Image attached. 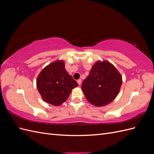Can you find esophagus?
I'll list each match as a JSON object with an SVG mask.
<instances>
[{"label":"esophagus","instance_id":"34e87169","mask_svg":"<svg viewBox=\"0 0 154 154\" xmlns=\"http://www.w3.org/2000/svg\"><path fill=\"white\" fill-rule=\"evenodd\" d=\"M77 82L78 83V85H80L81 83H82V80H81V79H79V80H78Z\"/></svg>","mask_w":154,"mask_h":154}]
</instances>
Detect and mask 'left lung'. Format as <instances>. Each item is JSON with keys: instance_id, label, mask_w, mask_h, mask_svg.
<instances>
[{"instance_id": "obj_1", "label": "left lung", "mask_w": 154, "mask_h": 154, "mask_svg": "<svg viewBox=\"0 0 154 154\" xmlns=\"http://www.w3.org/2000/svg\"><path fill=\"white\" fill-rule=\"evenodd\" d=\"M122 78L110 63L97 62L83 80L82 88L86 99L97 106L110 103L118 94Z\"/></svg>"}]
</instances>
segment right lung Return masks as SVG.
Segmentation results:
<instances>
[{
    "label": "right lung",
    "mask_w": 154,
    "mask_h": 154,
    "mask_svg": "<svg viewBox=\"0 0 154 154\" xmlns=\"http://www.w3.org/2000/svg\"><path fill=\"white\" fill-rule=\"evenodd\" d=\"M78 83L65 69L63 61H56L45 67L37 78L36 86L43 100L55 106L66 101Z\"/></svg>",
    "instance_id": "1"
}]
</instances>
